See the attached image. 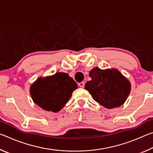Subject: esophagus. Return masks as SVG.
Wrapping results in <instances>:
<instances>
[{"mask_svg": "<svg viewBox=\"0 0 153 153\" xmlns=\"http://www.w3.org/2000/svg\"><path fill=\"white\" fill-rule=\"evenodd\" d=\"M78 86L80 88H84V82H82L78 83Z\"/></svg>", "mask_w": 153, "mask_h": 153, "instance_id": "1", "label": "esophagus"}]
</instances>
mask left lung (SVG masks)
<instances>
[{
    "label": "left lung",
    "instance_id": "obj_1",
    "mask_svg": "<svg viewBox=\"0 0 153 153\" xmlns=\"http://www.w3.org/2000/svg\"><path fill=\"white\" fill-rule=\"evenodd\" d=\"M89 76L92 79L86 82L85 89L95 101L107 108L119 107L126 102L131 91V84L118 69L94 67Z\"/></svg>",
    "mask_w": 153,
    "mask_h": 153
}]
</instances>
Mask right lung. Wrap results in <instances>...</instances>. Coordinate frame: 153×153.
<instances>
[{"label": "right lung", "mask_w": 153, "mask_h": 153, "mask_svg": "<svg viewBox=\"0 0 153 153\" xmlns=\"http://www.w3.org/2000/svg\"><path fill=\"white\" fill-rule=\"evenodd\" d=\"M77 83L66 73L57 72L53 76L40 77L31 85L30 95L33 102L43 110L57 113L67 102Z\"/></svg>", "instance_id": "right-lung-1"}]
</instances>
